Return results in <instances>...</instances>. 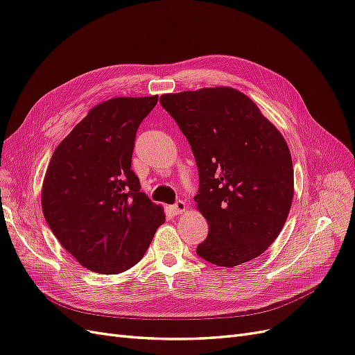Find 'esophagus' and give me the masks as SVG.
I'll return each instance as SVG.
<instances>
[{
    "instance_id": "1",
    "label": "esophagus",
    "mask_w": 355,
    "mask_h": 355,
    "mask_svg": "<svg viewBox=\"0 0 355 355\" xmlns=\"http://www.w3.org/2000/svg\"><path fill=\"white\" fill-rule=\"evenodd\" d=\"M171 210H173V213L175 214H180V213H184L185 210H187V202L185 201H182V200H179V201H176L173 206H171Z\"/></svg>"
}]
</instances>
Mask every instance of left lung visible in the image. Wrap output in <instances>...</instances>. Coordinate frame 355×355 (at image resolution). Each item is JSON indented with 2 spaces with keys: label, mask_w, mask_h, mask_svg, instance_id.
Instances as JSON below:
<instances>
[{
  "label": "left lung",
  "mask_w": 355,
  "mask_h": 355,
  "mask_svg": "<svg viewBox=\"0 0 355 355\" xmlns=\"http://www.w3.org/2000/svg\"><path fill=\"white\" fill-rule=\"evenodd\" d=\"M163 108L188 139L198 167L197 209L209 235L197 254L234 268L261 256L292 207V155L256 103L232 87L163 94Z\"/></svg>",
  "instance_id": "1"
}]
</instances>
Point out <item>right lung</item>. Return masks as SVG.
I'll return each mask as SVG.
<instances>
[{"label": "right lung", "mask_w": 355, "mask_h": 355, "mask_svg": "<svg viewBox=\"0 0 355 355\" xmlns=\"http://www.w3.org/2000/svg\"><path fill=\"white\" fill-rule=\"evenodd\" d=\"M158 96L96 105L51 155L41 206L59 243L84 268L120 274L142 259L163 207L141 192L132 170L139 124Z\"/></svg>", "instance_id": "add662e5"}]
</instances>
